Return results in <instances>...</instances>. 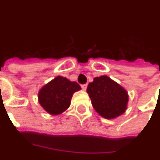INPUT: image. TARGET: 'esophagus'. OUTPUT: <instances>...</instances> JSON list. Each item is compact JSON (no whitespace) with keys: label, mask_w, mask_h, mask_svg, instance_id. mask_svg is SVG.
I'll return each instance as SVG.
<instances>
[{"label":"esophagus","mask_w":160,"mask_h":160,"mask_svg":"<svg viewBox=\"0 0 160 160\" xmlns=\"http://www.w3.org/2000/svg\"><path fill=\"white\" fill-rule=\"evenodd\" d=\"M81 88H82V90L85 91L86 88H87V84H83V85H81Z\"/></svg>","instance_id":"34e87169"}]
</instances>
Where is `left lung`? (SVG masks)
<instances>
[{
	"instance_id": "left-lung-1",
	"label": "left lung",
	"mask_w": 160,
	"mask_h": 160,
	"mask_svg": "<svg viewBox=\"0 0 160 160\" xmlns=\"http://www.w3.org/2000/svg\"><path fill=\"white\" fill-rule=\"evenodd\" d=\"M94 109L103 118H115L125 112L128 96L122 86L106 75L96 77L87 87Z\"/></svg>"
}]
</instances>
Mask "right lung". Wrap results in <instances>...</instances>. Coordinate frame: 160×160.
Returning a JSON list of instances; mask_svg holds the SVG:
<instances>
[{
	"mask_svg": "<svg viewBox=\"0 0 160 160\" xmlns=\"http://www.w3.org/2000/svg\"><path fill=\"white\" fill-rule=\"evenodd\" d=\"M80 90L77 82H71L66 78L58 76L40 90L39 103L48 113L58 115L69 107L73 94Z\"/></svg>",
	"mask_w": 160,
	"mask_h": 160,
	"instance_id": "add662e5",
	"label": "right lung"
}]
</instances>
